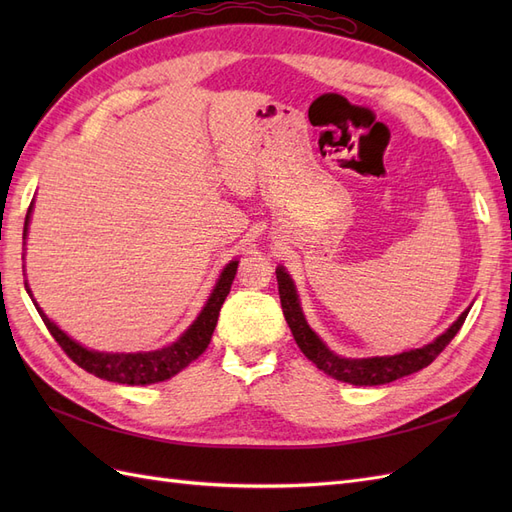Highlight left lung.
Instances as JSON below:
<instances>
[{"instance_id":"obj_1","label":"left lung","mask_w":512,"mask_h":512,"mask_svg":"<svg viewBox=\"0 0 512 512\" xmlns=\"http://www.w3.org/2000/svg\"><path fill=\"white\" fill-rule=\"evenodd\" d=\"M275 275H277V288H280L284 318H286L294 342H297L301 352L327 376H331L339 382L354 384V386L389 384L393 380L414 374V371H421L423 367H427L433 359H436V356L448 344H451V339L457 335L463 320H466V316L470 312V307L466 309V312H461V316L451 324V327L433 339V342H429L427 346L404 350V352L391 354V356L346 359V356H342V354H335L307 324L301 301H299V294H297V286H294L286 267H282V265L277 267Z\"/></svg>"}]
</instances>
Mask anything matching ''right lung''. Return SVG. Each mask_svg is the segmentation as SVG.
Instances as JSON below:
<instances>
[{
    "label": "right lung",
    "mask_w": 512,
    "mask_h": 512,
    "mask_svg": "<svg viewBox=\"0 0 512 512\" xmlns=\"http://www.w3.org/2000/svg\"><path fill=\"white\" fill-rule=\"evenodd\" d=\"M32 211H34V200L27 209L25 215V226H23V239H27L29 222H32ZM25 245V243H23ZM25 258V254H23ZM239 260H230L228 265L222 269L218 282H215L205 307L200 309L196 320L185 329L173 344H168L158 350L149 352H100V350H89L83 344L76 342L68 333L61 331L57 324L42 312V307L36 303L32 290L25 280V290L29 297H32L42 322L46 329L51 331L55 342L64 348V352L70 359L83 367L89 374H94L108 382H119V384H130V386H145V384H156L164 382L168 378L177 376L181 369L188 367L192 361H196L200 354H203L211 342V335L215 331V324H218L220 309L228 297L232 280L237 275Z\"/></svg>",
    "instance_id": "1"
}]
</instances>
